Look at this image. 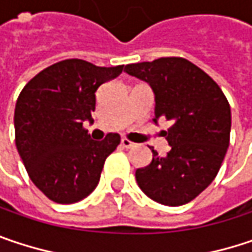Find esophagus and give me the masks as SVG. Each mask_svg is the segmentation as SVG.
Instances as JSON below:
<instances>
[{
  "label": "esophagus",
  "instance_id": "1",
  "mask_svg": "<svg viewBox=\"0 0 252 252\" xmlns=\"http://www.w3.org/2000/svg\"><path fill=\"white\" fill-rule=\"evenodd\" d=\"M121 146H123L124 149H132L135 144H134V143H131V141H129V140H126V138H123V140H121Z\"/></svg>",
  "mask_w": 252,
  "mask_h": 252
}]
</instances>
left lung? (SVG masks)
<instances>
[{
  "label": "left lung",
  "mask_w": 252,
  "mask_h": 252,
  "mask_svg": "<svg viewBox=\"0 0 252 252\" xmlns=\"http://www.w3.org/2000/svg\"><path fill=\"white\" fill-rule=\"evenodd\" d=\"M124 70L149 83L156 102L153 121H172L163 131L170 150L166 156L151 150V163L135 170V180L150 199L167 206L185 205L219 172L229 146V103L217 82L186 59L132 63Z\"/></svg>",
  "instance_id": "obj_1"
}]
</instances>
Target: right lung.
I'll return each mask as SVG.
<instances>
[{
	"label": "right lung",
	"mask_w": 252,
	"mask_h": 252,
	"mask_svg": "<svg viewBox=\"0 0 252 252\" xmlns=\"http://www.w3.org/2000/svg\"><path fill=\"white\" fill-rule=\"evenodd\" d=\"M123 70L67 59L41 70L21 91L14 112L15 146L32 182L53 202H79L98 186L121 137L109 132L95 141L82 126L94 123L96 89Z\"/></svg>",
	"instance_id": "right-lung-1"
}]
</instances>
